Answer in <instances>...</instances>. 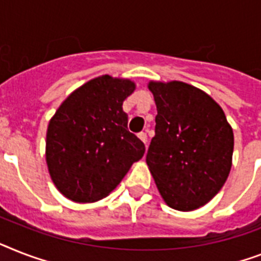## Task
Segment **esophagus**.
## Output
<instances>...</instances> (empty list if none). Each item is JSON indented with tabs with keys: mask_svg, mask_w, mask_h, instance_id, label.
<instances>
[{
	"mask_svg": "<svg viewBox=\"0 0 261 261\" xmlns=\"http://www.w3.org/2000/svg\"><path fill=\"white\" fill-rule=\"evenodd\" d=\"M138 138H139L145 145L147 143V134H146V133H139V134H138Z\"/></svg>",
	"mask_w": 261,
	"mask_h": 261,
	"instance_id": "34e87169",
	"label": "esophagus"
}]
</instances>
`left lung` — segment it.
<instances>
[{
    "mask_svg": "<svg viewBox=\"0 0 261 261\" xmlns=\"http://www.w3.org/2000/svg\"><path fill=\"white\" fill-rule=\"evenodd\" d=\"M156 106L155 135L146 164L161 196L175 211L207 204L232 167L233 130L204 91L184 82H150Z\"/></svg>",
    "mask_w": 261,
    "mask_h": 261,
    "instance_id": "8db88e82",
    "label": "left lung"
}]
</instances>
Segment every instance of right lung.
<instances>
[{
  "label": "right lung",
  "mask_w": 261,
  "mask_h": 261,
  "mask_svg": "<svg viewBox=\"0 0 261 261\" xmlns=\"http://www.w3.org/2000/svg\"><path fill=\"white\" fill-rule=\"evenodd\" d=\"M135 83L103 75L65 99L46 130L45 158L57 190L75 202H95L119 185L145 154L127 130L122 106Z\"/></svg>",
  "instance_id": "add662e5"
}]
</instances>
